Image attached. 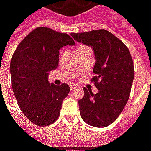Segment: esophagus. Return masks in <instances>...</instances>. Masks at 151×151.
<instances>
[{
  "label": "esophagus",
  "instance_id": "1",
  "mask_svg": "<svg viewBox=\"0 0 151 151\" xmlns=\"http://www.w3.org/2000/svg\"><path fill=\"white\" fill-rule=\"evenodd\" d=\"M69 87H70V90L72 91V90H74V89L77 88L78 86L76 85H74V84H70V85H69Z\"/></svg>",
  "mask_w": 151,
  "mask_h": 151
}]
</instances>
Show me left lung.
I'll return each instance as SVG.
<instances>
[{
  "label": "left lung",
  "instance_id": "1",
  "mask_svg": "<svg viewBox=\"0 0 151 151\" xmlns=\"http://www.w3.org/2000/svg\"><path fill=\"white\" fill-rule=\"evenodd\" d=\"M79 43L91 46L95 52V73L91 82L97 94L84 90L78 100L80 115L86 123L104 128L116 120L129 100L134 78L132 56L125 44L106 30L71 33Z\"/></svg>",
  "mask_w": 151,
  "mask_h": 151
}]
</instances>
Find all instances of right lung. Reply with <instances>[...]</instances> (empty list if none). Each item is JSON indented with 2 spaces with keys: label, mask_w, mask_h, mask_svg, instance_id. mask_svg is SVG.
Here are the masks:
<instances>
[{
  "label": "right lung",
  "mask_w": 151,
  "mask_h": 151,
  "mask_svg": "<svg viewBox=\"0 0 151 151\" xmlns=\"http://www.w3.org/2000/svg\"><path fill=\"white\" fill-rule=\"evenodd\" d=\"M75 42L68 34L40 27L19 43L10 61L11 84L18 107L38 126L54 123L60 116L68 84L48 82V73L58 67L59 50Z\"/></svg>",
  "instance_id": "add662e5"
}]
</instances>
